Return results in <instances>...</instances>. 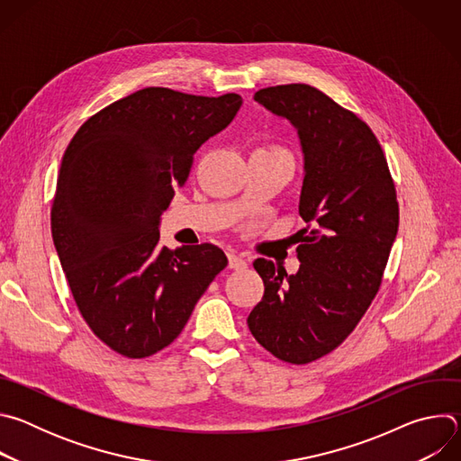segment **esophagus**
Wrapping results in <instances>:
<instances>
[{"instance_id":"34e87169","label":"esophagus","mask_w":461,"mask_h":461,"mask_svg":"<svg viewBox=\"0 0 461 461\" xmlns=\"http://www.w3.org/2000/svg\"><path fill=\"white\" fill-rule=\"evenodd\" d=\"M228 265L233 270H244V268H248V260L242 255H239L237 251L230 249L228 251Z\"/></svg>"}]
</instances>
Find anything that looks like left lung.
Returning <instances> with one entry per match:
<instances>
[{
    "mask_svg": "<svg viewBox=\"0 0 461 461\" xmlns=\"http://www.w3.org/2000/svg\"><path fill=\"white\" fill-rule=\"evenodd\" d=\"M253 100L297 131L308 228L299 231L297 274L253 262L265 295L248 326L276 357L304 365L339 347L377 294L400 224L396 187L372 129L319 89L288 84Z\"/></svg>",
    "mask_w": 461,
    "mask_h": 461,
    "instance_id": "left-lung-1",
    "label": "left lung"
}]
</instances>
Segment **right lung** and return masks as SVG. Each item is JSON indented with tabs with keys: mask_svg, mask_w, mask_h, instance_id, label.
I'll list each match as a JSON object with an SVG mask.
<instances>
[{
	"mask_svg": "<svg viewBox=\"0 0 461 461\" xmlns=\"http://www.w3.org/2000/svg\"><path fill=\"white\" fill-rule=\"evenodd\" d=\"M242 105L146 87L91 116L65 149L50 212L61 268L91 330L125 357L173 343L228 258L219 246H160V217L193 155Z\"/></svg>",
	"mask_w": 461,
	"mask_h": 461,
	"instance_id": "1",
	"label": "right lung"
}]
</instances>
